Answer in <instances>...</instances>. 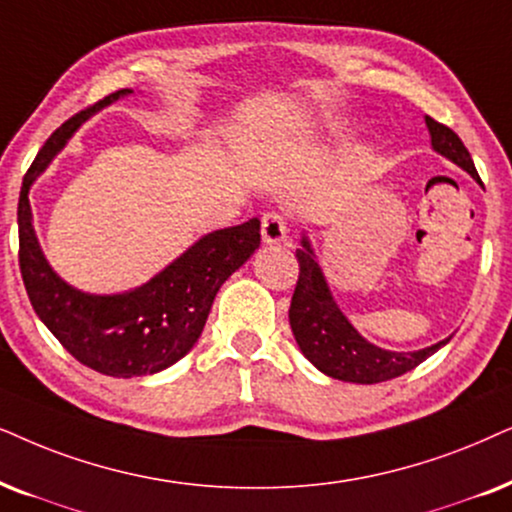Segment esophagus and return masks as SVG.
Masks as SVG:
<instances>
[{
	"mask_svg": "<svg viewBox=\"0 0 512 512\" xmlns=\"http://www.w3.org/2000/svg\"><path fill=\"white\" fill-rule=\"evenodd\" d=\"M261 237L265 244H282L287 240V218L277 211L265 214L261 221Z\"/></svg>",
	"mask_w": 512,
	"mask_h": 512,
	"instance_id": "34e87169",
	"label": "esophagus"
}]
</instances>
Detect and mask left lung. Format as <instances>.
I'll use <instances>...</instances> for the list:
<instances>
[{"instance_id": "left-lung-1", "label": "left lung", "mask_w": 512, "mask_h": 512, "mask_svg": "<svg viewBox=\"0 0 512 512\" xmlns=\"http://www.w3.org/2000/svg\"><path fill=\"white\" fill-rule=\"evenodd\" d=\"M426 126L430 145L437 155L447 157L456 167L468 171L475 181H480L473 157L461 143V138L449 126L435 122L433 117H426ZM296 258L301 272H298L294 296H291L289 324L301 353L322 374L338 378V381L364 383V386L390 381V378H397L418 367L423 360L437 353L442 345L449 343L451 336L430 345V348L411 350V353L378 348V345L369 343L338 308L308 235H303L301 249H296Z\"/></svg>"}]
</instances>
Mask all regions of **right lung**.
<instances>
[{"mask_svg":"<svg viewBox=\"0 0 512 512\" xmlns=\"http://www.w3.org/2000/svg\"><path fill=\"white\" fill-rule=\"evenodd\" d=\"M131 94L134 89L115 91L53 131L25 174L18 199V261L32 308L75 360L115 378L157 374L188 355L202 336L221 284L261 244L258 218L214 230L199 237L152 280L124 294H89L51 268L32 225L28 199L32 183L86 119Z\"/></svg>","mask_w":512,"mask_h":512,"instance_id":"add662e5","label":"right lung"}]
</instances>
